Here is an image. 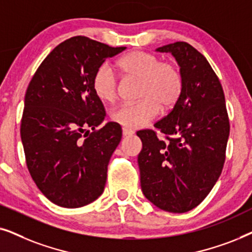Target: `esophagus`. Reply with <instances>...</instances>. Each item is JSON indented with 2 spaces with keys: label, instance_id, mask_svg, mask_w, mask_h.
<instances>
[{
  "label": "esophagus",
  "instance_id": "obj_1",
  "mask_svg": "<svg viewBox=\"0 0 252 252\" xmlns=\"http://www.w3.org/2000/svg\"><path fill=\"white\" fill-rule=\"evenodd\" d=\"M134 132L132 129H128V128H123V135L124 136H128V135H132Z\"/></svg>",
  "mask_w": 252,
  "mask_h": 252
}]
</instances>
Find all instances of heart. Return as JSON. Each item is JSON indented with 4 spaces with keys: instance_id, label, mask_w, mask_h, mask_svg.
<instances>
[{
    "instance_id": "heart-1",
    "label": "heart",
    "mask_w": 252,
    "mask_h": 252,
    "mask_svg": "<svg viewBox=\"0 0 252 252\" xmlns=\"http://www.w3.org/2000/svg\"><path fill=\"white\" fill-rule=\"evenodd\" d=\"M116 66L124 77L139 80L137 98L134 104H122L111 112L113 123L125 128L146 126L158 115L159 109L168 110L178 102L182 92V78L174 64L160 62L147 51H132L120 57ZM95 95L103 102L115 101L118 93L117 75L108 64H102L93 78Z\"/></svg>"
}]
</instances>
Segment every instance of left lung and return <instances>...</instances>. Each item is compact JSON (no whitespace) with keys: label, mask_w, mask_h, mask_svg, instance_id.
Listing matches in <instances>:
<instances>
[{"label":"left lung","mask_w":252,"mask_h":252,"mask_svg":"<svg viewBox=\"0 0 252 252\" xmlns=\"http://www.w3.org/2000/svg\"><path fill=\"white\" fill-rule=\"evenodd\" d=\"M180 67L182 92L154 130H140L137 156L141 189L158 209L184 213L204 199L220 177L229 135L225 95L218 77L203 55L187 42L157 48Z\"/></svg>","instance_id":"obj_1"}]
</instances>
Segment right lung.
Wrapping results in <instances>:
<instances>
[{
    "label": "right lung",
    "mask_w": 252,
    "mask_h": 252,
    "mask_svg": "<svg viewBox=\"0 0 252 252\" xmlns=\"http://www.w3.org/2000/svg\"><path fill=\"white\" fill-rule=\"evenodd\" d=\"M125 49L71 37L44 58L27 87L20 125L26 164L41 192L62 208H81L104 190L123 132L116 123L96 129L105 111L93 78L106 58Z\"/></svg>",
    "instance_id": "right-lung-1"
}]
</instances>
